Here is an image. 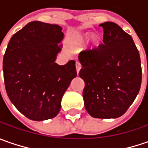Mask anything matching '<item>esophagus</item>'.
<instances>
[{
	"mask_svg": "<svg viewBox=\"0 0 148 148\" xmlns=\"http://www.w3.org/2000/svg\"><path fill=\"white\" fill-rule=\"evenodd\" d=\"M76 68H77V74L79 73V71L81 70V68H82V64H81V62H76Z\"/></svg>",
	"mask_w": 148,
	"mask_h": 148,
	"instance_id": "esophagus-1",
	"label": "esophagus"
}]
</instances>
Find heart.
<instances>
[{"mask_svg": "<svg viewBox=\"0 0 148 148\" xmlns=\"http://www.w3.org/2000/svg\"><path fill=\"white\" fill-rule=\"evenodd\" d=\"M90 34L89 33H80V34H77L73 38V43L77 45V46L84 45L85 43H86V41L88 40V38H90ZM99 41H100V38H99L98 35L95 34V35L92 36L91 42H92V44L94 46L99 45Z\"/></svg>", "mask_w": 148, "mask_h": 148, "instance_id": "b5f03b06", "label": "heart"}]
</instances>
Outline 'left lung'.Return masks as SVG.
Segmentation results:
<instances>
[{
    "instance_id": "8db88e82",
    "label": "left lung",
    "mask_w": 148,
    "mask_h": 148,
    "mask_svg": "<svg viewBox=\"0 0 148 148\" xmlns=\"http://www.w3.org/2000/svg\"><path fill=\"white\" fill-rule=\"evenodd\" d=\"M103 43L82 51L79 77L85 82L86 110L97 119L122 116L133 104L142 83L139 52L133 38L113 22L100 24Z\"/></svg>"
}]
</instances>
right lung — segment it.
I'll use <instances>...</instances> for the list:
<instances>
[{
	"label": "right lung",
	"mask_w": 148,
	"mask_h": 148,
	"mask_svg": "<svg viewBox=\"0 0 148 148\" xmlns=\"http://www.w3.org/2000/svg\"><path fill=\"white\" fill-rule=\"evenodd\" d=\"M58 25L32 21L11 37L3 58L5 90L28 119L43 121L58 115L61 101L77 77L76 62H55L63 38Z\"/></svg>",
	"instance_id": "1"
}]
</instances>
